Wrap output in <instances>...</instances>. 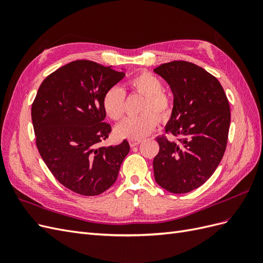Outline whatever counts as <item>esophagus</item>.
<instances>
[{"label": "esophagus", "instance_id": "34e87169", "mask_svg": "<svg viewBox=\"0 0 263 263\" xmlns=\"http://www.w3.org/2000/svg\"><path fill=\"white\" fill-rule=\"evenodd\" d=\"M141 141H142L141 139H129V145H130V147H135V146L139 145Z\"/></svg>", "mask_w": 263, "mask_h": 263}]
</instances>
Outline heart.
I'll list each match as a JSON object with an SVG mask.
<instances>
[{
	"label": "heart",
	"instance_id": "obj_1",
	"mask_svg": "<svg viewBox=\"0 0 263 263\" xmlns=\"http://www.w3.org/2000/svg\"><path fill=\"white\" fill-rule=\"evenodd\" d=\"M127 86L130 90L145 95L146 100L139 116L125 118L119 123L115 132L119 137L129 139H140L153 132L159 124L160 118H165L171 112V100L169 95L162 91V83L159 79L149 72H140L130 78ZM125 92L121 87L113 86L106 91L103 98V108L105 114L113 121H119L124 115ZM147 113L146 114L145 112ZM155 111L157 117L152 112Z\"/></svg>",
	"mask_w": 263,
	"mask_h": 263
}]
</instances>
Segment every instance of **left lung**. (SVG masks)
<instances>
[{
	"mask_svg": "<svg viewBox=\"0 0 263 263\" xmlns=\"http://www.w3.org/2000/svg\"><path fill=\"white\" fill-rule=\"evenodd\" d=\"M154 71L173 93L165 126L170 138H156L160 149L153 162L155 180L171 193H187L211 178L225 154L229 103L217 79L192 62L171 61Z\"/></svg>",
	"mask_w": 263,
	"mask_h": 263,
	"instance_id": "obj_1",
	"label": "left lung"
}]
</instances>
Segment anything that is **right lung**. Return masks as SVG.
<instances>
[{
  "instance_id": "right-lung-1",
  "label": "right lung",
  "mask_w": 263,
  "mask_h": 263,
  "mask_svg": "<svg viewBox=\"0 0 263 263\" xmlns=\"http://www.w3.org/2000/svg\"><path fill=\"white\" fill-rule=\"evenodd\" d=\"M124 77L112 67L77 60L55 70L39 86L31 105L36 146L53 177L74 193L105 192L129 153L127 140L101 146L112 130L104 122L103 98Z\"/></svg>"
}]
</instances>
